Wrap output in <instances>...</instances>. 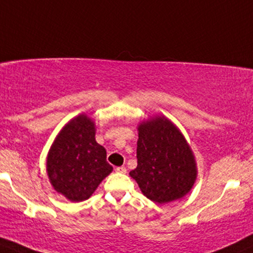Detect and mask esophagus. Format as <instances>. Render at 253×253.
I'll list each match as a JSON object with an SVG mask.
<instances>
[{
    "instance_id": "esophagus-1",
    "label": "esophagus",
    "mask_w": 253,
    "mask_h": 253,
    "mask_svg": "<svg viewBox=\"0 0 253 253\" xmlns=\"http://www.w3.org/2000/svg\"><path fill=\"white\" fill-rule=\"evenodd\" d=\"M115 170H116V172H120V173H126V169L124 167H117Z\"/></svg>"
}]
</instances>
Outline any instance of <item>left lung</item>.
I'll return each mask as SVG.
<instances>
[{"label":"left lung","instance_id":"left-lung-1","mask_svg":"<svg viewBox=\"0 0 253 253\" xmlns=\"http://www.w3.org/2000/svg\"><path fill=\"white\" fill-rule=\"evenodd\" d=\"M137 168L130 171L146 198L157 204L177 201L197 178L193 152L170 120L156 116L138 127Z\"/></svg>","mask_w":253,"mask_h":253}]
</instances>
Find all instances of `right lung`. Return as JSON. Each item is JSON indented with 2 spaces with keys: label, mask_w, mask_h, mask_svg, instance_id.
Returning <instances> with one entry per match:
<instances>
[{
  "label": "right lung",
  "mask_w": 253,
  "mask_h": 253,
  "mask_svg": "<svg viewBox=\"0 0 253 253\" xmlns=\"http://www.w3.org/2000/svg\"><path fill=\"white\" fill-rule=\"evenodd\" d=\"M95 133L91 118L79 115L62 127L48 152L46 172L52 188L71 202L88 199L112 171Z\"/></svg>",
  "instance_id": "obj_1"
}]
</instances>
